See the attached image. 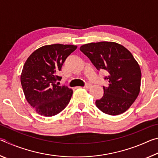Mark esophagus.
<instances>
[{
	"instance_id": "esophagus-1",
	"label": "esophagus",
	"mask_w": 158,
	"mask_h": 158,
	"mask_svg": "<svg viewBox=\"0 0 158 158\" xmlns=\"http://www.w3.org/2000/svg\"><path fill=\"white\" fill-rule=\"evenodd\" d=\"M90 87H91V84H89V83H88V84H85V86H84L85 89H90Z\"/></svg>"
}]
</instances>
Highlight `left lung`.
<instances>
[{"label":"left lung","instance_id":"8db88e82","mask_svg":"<svg viewBox=\"0 0 158 158\" xmlns=\"http://www.w3.org/2000/svg\"><path fill=\"white\" fill-rule=\"evenodd\" d=\"M97 69L108 72V86L96 100L97 107L106 114L116 116L129 109L140 92L141 72L129 50L114 42H91L80 47Z\"/></svg>","mask_w":158,"mask_h":158}]
</instances>
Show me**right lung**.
<instances>
[{
    "mask_svg": "<svg viewBox=\"0 0 158 158\" xmlns=\"http://www.w3.org/2000/svg\"><path fill=\"white\" fill-rule=\"evenodd\" d=\"M76 45H45L29 56L21 74V84L28 102L37 114L49 117L60 113L68 106L73 90L58 85V75L67 57Z\"/></svg>",
    "mask_w": 158,
    "mask_h": 158,
    "instance_id": "add662e5",
    "label": "right lung"
}]
</instances>
